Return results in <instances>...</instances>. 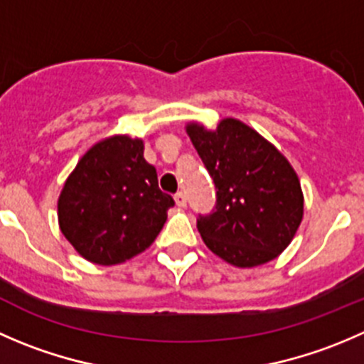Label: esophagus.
I'll list each match as a JSON object with an SVG mask.
<instances>
[{
  "mask_svg": "<svg viewBox=\"0 0 364 364\" xmlns=\"http://www.w3.org/2000/svg\"><path fill=\"white\" fill-rule=\"evenodd\" d=\"M174 199H176V204H178L179 208H185L186 206V196L183 192H178L174 196Z\"/></svg>",
  "mask_w": 364,
  "mask_h": 364,
  "instance_id": "esophagus-1",
  "label": "esophagus"
}]
</instances>
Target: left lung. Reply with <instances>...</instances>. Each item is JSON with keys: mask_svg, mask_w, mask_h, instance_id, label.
Returning a JSON list of instances; mask_svg holds the SVG:
<instances>
[{"mask_svg": "<svg viewBox=\"0 0 364 364\" xmlns=\"http://www.w3.org/2000/svg\"><path fill=\"white\" fill-rule=\"evenodd\" d=\"M186 133L217 188L213 211L197 217L208 249L240 268L279 256L304 213L301 183L290 161L236 119H224L215 132L192 122Z\"/></svg>", "mask_w": 364, "mask_h": 364, "instance_id": "1", "label": "left lung"}]
</instances>
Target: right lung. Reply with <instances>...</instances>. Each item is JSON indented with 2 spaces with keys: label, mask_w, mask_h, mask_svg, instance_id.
Returning a JSON list of instances; mask_svg holds the SVG:
<instances>
[{
  "label": "right lung",
  "mask_w": 364,
  "mask_h": 364,
  "mask_svg": "<svg viewBox=\"0 0 364 364\" xmlns=\"http://www.w3.org/2000/svg\"><path fill=\"white\" fill-rule=\"evenodd\" d=\"M174 199L158 188L144 142L115 135L77 161L58 199V224L70 245L97 264H117L146 250Z\"/></svg>",
  "instance_id": "right-lung-1"
}]
</instances>
